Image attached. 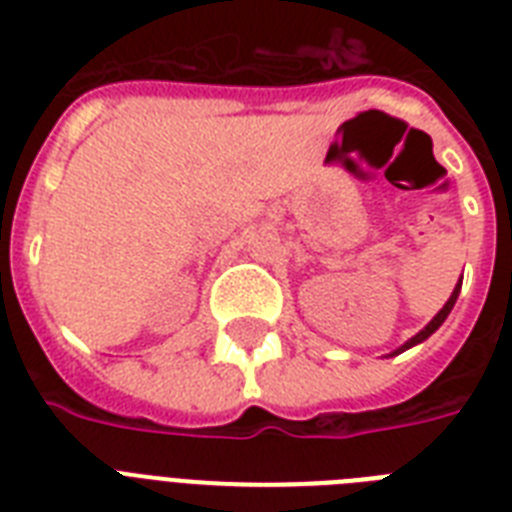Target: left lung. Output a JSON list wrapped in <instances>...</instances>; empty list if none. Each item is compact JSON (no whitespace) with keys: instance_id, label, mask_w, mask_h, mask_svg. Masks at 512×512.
<instances>
[{"instance_id":"obj_1","label":"left lung","mask_w":512,"mask_h":512,"mask_svg":"<svg viewBox=\"0 0 512 512\" xmlns=\"http://www.w3.org/2000/svg\"><path fill=\"white\" fill-rule=\"evenodd\" d=\"M460 287H462V279H460V284H457V287H454L452 297H449V300H446V305H444V308H441V311H438L436 316H433V319H430V324H428V327H425V329H420V332H417V335H414L412 340H406L404 345H401V348H396V350H393V353H390V356H398V353H404V350H409V348H412V345H420L422 340H428V337L433 335V332H436V329L441 327V324H444V321H446V316H449V313H452L454 303H457V297H460Z\"/></svg>"}]
</instances>
